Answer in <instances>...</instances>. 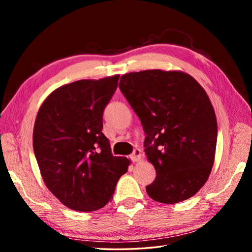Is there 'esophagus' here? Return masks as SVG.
Listing matches in <instances>:
<instances>
[{
  "mask_svg": "<svg viewBox=\"0 0 252 252\" xmlns=\"http://www.w3.org/2000/svg\"><path fill=\"white\" fill-rule=\"evenodd\" d=\"M142 158V151L140 149H134L133 153L131 155V159L133 162H139Z\"/></svg>",
  "mask_w": 252,
  "mask_h": 252,
  "instance_id": "1",
  "label": "esophagus"
}]
</instances>
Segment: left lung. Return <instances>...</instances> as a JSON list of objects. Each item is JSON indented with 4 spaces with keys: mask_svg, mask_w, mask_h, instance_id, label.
Instances as JSON below:
<instances>
[{
    "mask_svg": "<svg viewBox=\"0 0 252 252\" xmlns=\"http://www.w3.org/2000/svg\"><path fill=\"white\" fill-rule=\"evenodd\" d=\"M146 132L144 152L157 178L149 197L177 203L198 192L213 167L217 118L207 92L182 71L130 72L119 83Z\"/></svg>",
    "mask_w": 252,
    "mask_h": 252,
    "instance_id": "8db88e82",
    "label": "left lung"
}]
</instances>
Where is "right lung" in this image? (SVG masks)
I'll return each mask as SVG.
<instances>
[{
	"label": "right lung",
	"instance_id": "1",
	"mask_svg": "<svg viewBox=\"0 0 252 252\" xmlns=\"http://www.w3.org/2000/svg\"><path fill=\"white\" fill-rule=\"evenodd\" d=\"M120 75L79 80L51 92L33 129V149L42 179L65 207L90 212L113 198L131 160L113 157L102 133V114Z\"/></svg>",
	"mask_w": 252,
	"mask_h": 252
}]
</instances>
